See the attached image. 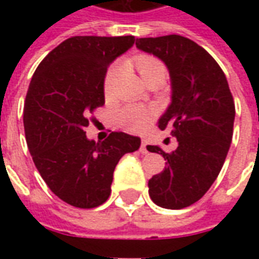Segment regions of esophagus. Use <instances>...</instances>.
I'll list each match as a JSON object with an SVG mask.
<instances>
[{"mask_svg": "<svg viewBox=\"0 0 259 259\" xmlns=\"http://www.w3.org/2000/svg\"><path fill=\"white\" fill-rule=\"evenodd\" d=\"M140 151L143 152V154H148V147H147V143L146 141H141V146H140Z\"/></svg>", "mask_w": 259, "mask_h": 259, "instance_id": "esophagus-1", "label": "esophagus"}]
</instances>
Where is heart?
Masks as SVG:
<instances>
[{
  "label": "heart",
  "mask_w": 259,
  "mask_h": 259,
  "mask_svg": "<svg viewBox=\"0 0 259 259\" xmlns=\"http://www.w3.org/2000/svg\"><path fill=\"white\" fill-rule=\"evenodd\" d=\"M136 68L139 69L141 77L144 81L154 79V77H165L168 76V69L165 66L161 59L155 58L152 55H137L135 59ZM122 72V65L113 64L109 66V69L104 77V94L107 98L112 97L115 91V85L118 81L119 74ZM155 118V111L150 107L144 105H137V104H129L120 108L116 112V122L126 132L130 133H140L144 129H147L151 122Z\"/></svg>",
  "instance_id": "1"
}]
</instances>
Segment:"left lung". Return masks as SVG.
I'll list each match as a JSON object with an SVG mask.
<instances>
[{
	"label": "left lung",
	"mask_w": 259,
	"mask_h": 259,
	"mask_svg": "<svg viewBox=\"0 0 259 259\" xmlns=\"http://www.w3.org/2000/svg\"><path fill=\"white\" fill-rule=\"evenodd\" d=\"M136 46L168 68L172 102L158 127L170 130L179 144L170 154L147 146L166 161L162 172L148 180V193L157 205L182 209L200 200L222 169L233 137V96L217 61L190 38L147 37Z\"/></svg>",
	"instance_id": "obj_1"
}]
</instances>
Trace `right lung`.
<instances>
[{
  "label": "right lung",
  "instance_id": "obj_1",
  "mask_svg": "<svg viewBox=\"0 0 259 259\" xmlns=\"http://www.w3.org/2000/svg\"><path fill=\"white\" fill-rule=\"evenodd\" d=\"M133 36L70 37L37 66L26 94L23 124L29 151L54 194L76 208H96L111 194L119 159L140 147V137L112 132L89 140L87 115L105 104L104 77Z\"/></svg>",
  "mask_w": 259,
  "mask_h": 259
}]
</instances>
